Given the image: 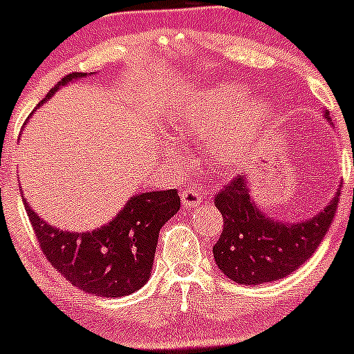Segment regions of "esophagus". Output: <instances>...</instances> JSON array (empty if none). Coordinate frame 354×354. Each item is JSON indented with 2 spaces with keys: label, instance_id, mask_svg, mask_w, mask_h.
Masks as SVG:
<instances>
[{
  "label": "esophagus",
  "instance_id": "esophagus-1",
  "mask_svg": "<svg viewBox=\"0 0 354 354\" xmlns=\"http://www.w3.org/2000/svg\"><path fill=\"white\" fill-rule=\"evenodd\" d=\"M180 198H182V204L187 207V206H198V204L201 203L203 196L198 189H184Z\"/></svg>",
  "mask_w": 354,
  "mask_h": 354
}]
</instances>
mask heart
Wrapping results in <instances>:
<instances>
[{
  "label": "heart",
  "mask_w": 354,
  "mask_h": 354,
  "mask_svg": "<svg viewBox=\"0 0 354 354\" xmlns=\"http://www.w3.org/2000/svg\"><path fill=\"white\" fill-rule=\"evenodd\" d=\"M266 102H247V92L236 86L221 85L196 100L178 122L177 133L187 140L213 138L233 118L239 121L220 134L213 145V160L220 167H235L243 162L256 127L269 118Z\"/></svg>",
  "instance_id": "heart-1"
}]
</instances>
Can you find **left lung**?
Returning a JSON list of instances; mask_svg holds the SVG:
<instances>
[{
  "mask_svg": "<svg viewBox=\"0 0 354 354\" xmlns=\"http://www.w3.org/2000/svg\"><path fill=\"white\" fill-rule=\"evenodd\" d=\"M339 196L341 191L310 220L285 225L250 201L247 178L236 176L214 196L223 216V232L213 247L220 271L240 285H262L297 271L329 232Z\"/></svg>",
  "mask_w": 354,
  "mask_h": 354,
  "instance_id": "8db88e82",
  "label": "left lung"
}]
</instances>
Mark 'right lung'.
Returning a JSON list of instances; mask_svg holds the SVG:
<instances>
[{
	"label": "right lung",
	"instance_id": "1",
	"mask_svg": "<svg viewBox=\"0 0 354 354\" xmlns=\"http://www.w3.org/2000/svg\"><path fill=\"white\" fill-rule=\"evenodd\" d=\"M83 76L85 73L66 75L42 102L61 85ZM24 204L53 268L85 293L114 298L133 293L148 281L160 228L177 213L180 198L177 189L133 196L111 223L86 233L57 230Z\"/></svg>",
	"mask_w": 354,
	"mask_h": 354
}]
</instances>
